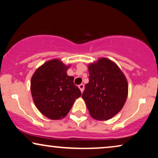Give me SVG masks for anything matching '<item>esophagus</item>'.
<instances>
[{"mask_svg": "<svg viewBox=\"0 0 158 158\" xmlns=\"http://www.w3.org/2000/svg\"><path fill=\"white\" fill-rule=\"evenodd\" d=\"M78 88H80V90H81V93H83V91L84 90V85H83V84H81V85H79Z\"/></svg>", "mask_w": 158, "mask_h": 158, "instance_id": "34e87169", "label": "esophagus"}]
</instances>
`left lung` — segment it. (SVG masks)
Wrapping results in <instances>:
<instances>
[{
  "label": "left lung",
  "instance_id": "1",
  "mask_svg": "<svg viewBox=\"0 0 158 158\" xmlns=\"http://www.w3.org/2000/svg\"><path fill=\"white\" fill-rule=\"evenodd\" d=\"M89 82L82 98L90 116L96 120H108L124 106L128 95V83L119 68L106 58L88 65Z\"/></svg>",
  "mask_w": 158,
  "mask_h": 158
}]
</instances>
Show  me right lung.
Returning a JSON list of instances; mask_svg holds the SVG:
<instances>
[{
	"mask_svg": "<svg viewBox=\"0 0 158 158\" xmlns=\"http://www.w3.org/2000/svg\"><path fill=\"white\" fill-rule=\"evenodd\" d=\"M66 66L60 60L47 61L34 73L31 80V92L39 111L46 117L57 120L64 118L81 92L68 76Z\"/></svg>",
	"mask_w": 158,
	"mask_h": 158,
	"instance_id": "add662e5",
	"label": "right lung"
}]
</instances>
